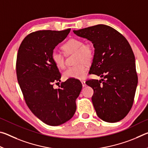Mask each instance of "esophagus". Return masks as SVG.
Returning <instances> with one entry per match:
<instances>
[{
  "instance_id": "esophagus-1",
  "label": "esophagus",
  "mask_w": 148,
  "mask_h": 148,
  "mask_svg": "<svg viewBox=\"0 0 148 148\" xmlns=\"http://www.w3.org/2000/svg\"><path fill=\"white\" fill-rule=\"evenodd\" d=\"M81 82H82V86H83V87H86V82H85L84 80H82V81Z\"/></svg>"
}]
</instances>
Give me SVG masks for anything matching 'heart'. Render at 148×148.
<instances>
[{
	"mask_svg": "<svg viewBox=\"0 0 148 148\" xmlns=\"http://www.w3.org/2000/svg\"><path fill=\"white\" fill-rule=\"evenodd\" d=\"M62 49L66 56L75 53L74 63L76 64L73 66L69 67L63 72L62 76L64 79H83L86 76L87 69L86 63H91L94 58V47L90 43H84L82 39L71 38L62 45ZM51 59L57 68H64V58L63 55L54 50L51 53Z\"/></svg>",
	"mask_w": 148,
	"mask_h": 148,
	"instance_id": "heart-1",
	"label": "heart"
}]
</instances>
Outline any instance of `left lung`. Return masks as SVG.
I'll return each mask as SVG.
<instances>
[{
    "instance_id": "1",
    "label": "left lung",
    "mask_w": 148,
    "mask_h": 148,
    "mask_svg": "<svg viewBox=\"0 0 148 148\" xmlns=\"http://www.w3.org/2000/svg\"><path fill=\"white\" fill-rule=\"evenodd\" d=\"M93 44L95 56L89 72L103 78L86 82L94 91L92 102L99 118L115 123L132 106L138 84L135 57L127 39L105 25L74 31Z\"/></svg>"
}]
</instances>
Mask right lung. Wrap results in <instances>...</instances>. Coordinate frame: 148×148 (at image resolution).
Here are the masks:
<instances>
[{"mask_svg": "<svg viewBox=\"0 0 148 148\" xmlns=\"http://www.w3.org/2000/svg\"><path fill=\"white\" fill-rule=\"evenodd\" d=\"M70 31L31 32L17 52L16 74L25 101L35 116L51 126L63 124L73 117L82 88L81 82L75 79L62 82L59 89L53 88V83L61 81V76L51 61V53Z\"/></svg>", "mask_w": 148, "mask_h": 148, "instance_id": "right-lung-1", "label": "right lung"}]
</instances>
